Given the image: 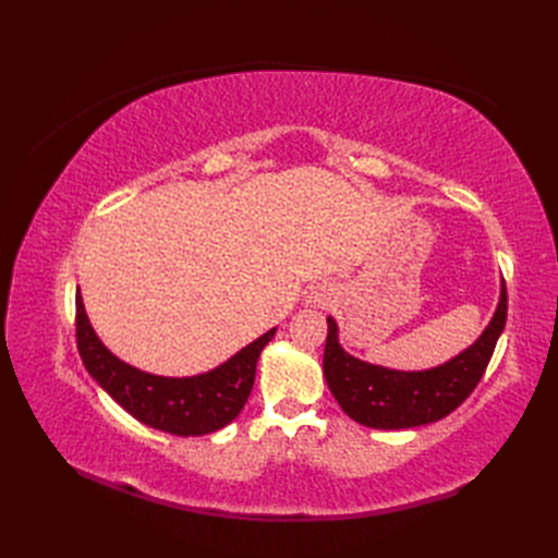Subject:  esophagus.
<instances>
[{"label": "esophagus", "mask_w": 558, "mask_h": 558, "mask_svg": "<svg viewBox=\"0 0 558 558\" xmlns=\"http://www.w3.org/2000/svg\"><path fill=\"white\" fill-rule=\"evenodd\" d=\"M335 298V289L332 283L328 281H318L316 286H312L307 293V305L310 307H328Z\"/></svg>", "instance_id": "obj_1"}]
</instances>
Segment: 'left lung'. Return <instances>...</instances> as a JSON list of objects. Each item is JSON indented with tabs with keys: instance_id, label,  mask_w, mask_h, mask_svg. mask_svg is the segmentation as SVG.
Listing matches in <instances>:
<instances>
[{
	"instance_id": "left-lung-1",
	"label": "left lung",
	"mask_w": 558,
	"mask_h": 558,
	"mask_svg": "<svg viewBox=\"0 0 558 558\" xmlns=\"http://www.w3.org/2000/svg\"><path fill=\"white\" fill-rule=\"evenodd\" d=\"M508 318V293L500 283L498 307L482 335L461 353L428 369H393L365 363L340 344V328L328 316L324 375L349 418L367 428L400 430L426 426L451 414L475 391Z\"/></svg>"
}]
</instances>
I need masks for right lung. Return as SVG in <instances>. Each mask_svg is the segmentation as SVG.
<instances>
[{"label":"right lung","instance_id":"obj_1","mask_svg":"<svg viewBox=\"0 0 558 558\" xmlns=\"http://www.w3.org/2000/svg\"><path fill=\"white\" fill-rule=\"evenodd\" d=\"M275 332L277 328L267 330L209 373L160 377L113 356L90 326L76 291V344L88 375L142 424L181 437L221 430L244 410L260 351Z\"/></svg>","mask_w":558,"mask_h":558}]
</instances>
